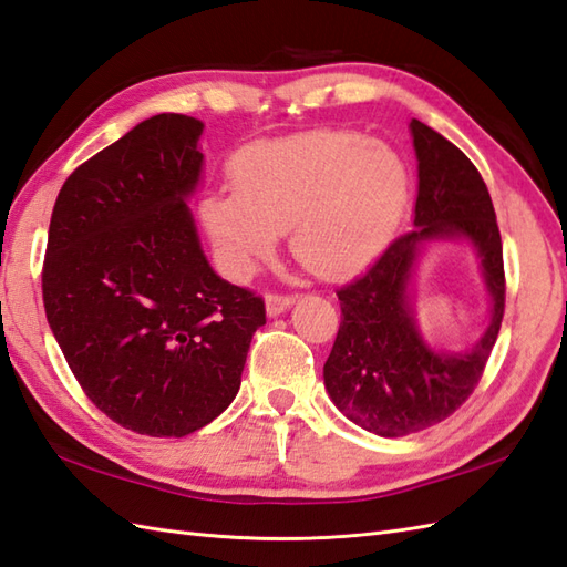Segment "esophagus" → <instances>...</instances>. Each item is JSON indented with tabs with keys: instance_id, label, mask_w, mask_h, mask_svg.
<instances>
[{
	"instance_id": "obj_1",
	"label": "esophagus",
	"mask_w": 567,
	"mask_h": 567,
	"mask_svg": "<svg viewBox=\"0 0 567 567\" xmlns=\"http://www.w3.org/2000/svg\"><path fill=\"white\" fill-rule=\"evenodd\" d=\"M293 303H296V298H293V296L269 293V296H267V316H269V318L281 316V312H286V310L291 308Z\"/></svg>"
}]
</instances>
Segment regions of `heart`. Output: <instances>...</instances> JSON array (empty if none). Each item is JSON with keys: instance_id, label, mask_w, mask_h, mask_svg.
<instances>
[{"instance_id": "b5f03b06", "label": "heart", "mask_w": 567, "mask_h": 567, "mask_svg": "<svg viewBox=\"0 0 567 567\" xmlns=\"http://www.w3.org/2000/svg\"><path fill=\"white\" fill-rule=\"evenodd\" d=\"M233 184L206 194L198 213L237 276L269 259L284 233L312 274H354L379 255L410 194L402 157L359 131L251 145L233 162Z\"/></svg>"}]
</instances>
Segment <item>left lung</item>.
Here are the masks:
<instances>
[{
    "instance_id": "left-lung-1",
    "label": "left lung",
    "mask_w": 567,
    "mask_h": 567,
    "mask_svg": "<svg viewBox=\"0 0 567 567\" xmlns=\"http://www.w3.org/2000/svg\"><path fill=\"white\" fill-rule=\"evenodd\" d=\"M417 155L414 230L390 243L359 279L339 288L342 322L324 361L334 408L361 430L405 436L454 414L477 385L505 316V264L481 172L430 125L410 121ZM465 239L482 259L491 298L484 337L465 352L436 350L413 318V271L430 241Z\"/></svg>"
}]
</instances>
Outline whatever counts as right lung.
<instances>
[{"mask_svg":"<svg viewBox=\"0 0 567 567\" xmlns=\"http://www.w3.org/2000/svg\"><path fill=\"white\" fill-rule=\"evenodd\" d=\"M204 123L157 113L62 184L43 303L82 390L147 436H186L235 400L264 300L213 271L188 198Z\"/></svg>","mask_w":567,"mask_h":567,"instance_id":"right-lung-1","label":"right lung"}]
</instances>
